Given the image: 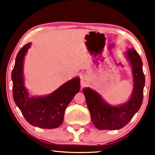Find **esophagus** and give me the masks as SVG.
Returning a JSON list of instances; mask_svg holds the SVG:
<instances>
[{
    "label": "esophagus",
    "instance_id": "esophagus-1",
    "mask_svg": "<svg viewBox=\"0 0 155 155\" xmlns=\"http://www.w3.org/2000/svg\"><path fill=\"white\" fill-rule=\"evenodd\" d=\"M80 80H81V84L82 86L85 85L87 80V78H86V76L84 75H82L81 78H80Z\"/></svg>",
    "mask_w": 155,
    "mask_h": 155
}]
</instances>
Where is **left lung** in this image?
Wrapping results in <instances>:
<instances>
[{
    "instance_id": "8db88e82",
    "label": "left lung",
    "mask_w": 155,
    "mask_h": 155,
    "mask_svg": "<svg viewBox=\"0 0 155 155\" xmlns=\"http://www.w3.org/2000/svg\"><path fill=\"white\" fill-rule=\"evenodd\" d=\"M124 54L132 68L133 78L132 94L126 102L118 106L111 105L97 91L90 87L82 90L92 124L99 130L122 128L130 121L143 103L145 78L142 59L134 48L126 51Z\"/></svg>"
}]
</instances>
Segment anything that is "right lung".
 I'll use <instances>...</instances> for the list:
<instances>
[{
	"instance_id": "1",
	"label": "right lung",
	"mask_w": 155,
	"mask_h": 155,
	"mask_svg": "<svg viewBox=\"0 0 155 155\" xmlns=\"http://www.w3.org/2000/svg\"><path fill=\"white\" fill-rule=\"evenodd\" d=\"M31 43L25 45L16 56L12 71V94L16 105L31 126L52 129L63 121L68 105L80 89V78L75 77L46 96H30L25 85L24 60Z\"/></svg>"
}]
</instances>
